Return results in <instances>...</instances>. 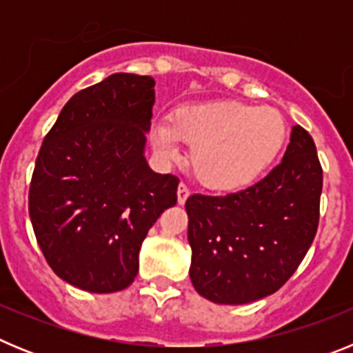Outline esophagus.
Masks as SVG:
<instances>
[{
    "label": "esophagus",
    "mask_w": 353,
    "mask_h": 353,
    "mask_svg": "<svg viewBox=\"0 0 353 353\" xmlns=\"http://www.w3.org/2000/svg\"><path fill=\"white\" fill-rule=\"evenodd\" d=\"M176 194H179V203L183 205L187 201V198L191 196V189H189V187L182 182L179 185V191H176Z\"/></svg>",
    "instance_id": "34e87169"
}]
</instances>
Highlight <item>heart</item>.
I'll return each mask as SVG.
<instances>
[{"instance_id":"heart-1","label":"heart","mask_w":353,"mask_h":353,"mask_svg":"<svg viewBox=\"0 0 353 353\" xmlns=\"http://www.w3.org/2000/svg\"><path fill=\"white\" fill-rule=\"evenodd\" d=\"M288 129L274 108L219 101L180 108L173 120H159L152 145L162 157L191 145L194 174L212 191L232 192L252 185L281 154Z\"/></svg>"}]
</instances>
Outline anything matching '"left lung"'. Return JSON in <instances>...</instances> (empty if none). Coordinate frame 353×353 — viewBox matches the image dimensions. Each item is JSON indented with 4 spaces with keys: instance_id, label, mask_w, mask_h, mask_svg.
Instances as JSON below:
<instances>
[{
    "instance_id": "left-lung-1",
    "label": "left lung",
    "mask_w": 353,
    "mask_h": 353,
    "mask_svg": "<svg viewBox=\"0 0 353 353\" xmlns=\"http://www.w3.org/2000/svg\"><path fill=\"white\" fill-rule=\"evenodd\" d=\"M323 171L307 130L295 125L281 164L226 196L185 201L191 281L217 304H248L281 288L313 244Z\"/></svg>"
}]
</instances>
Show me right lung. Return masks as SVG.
Returning a JSON list of instances; mask_svg holds the SVG:
<instances>
[{
	"label": "right lung",
	"mask_w": 353,
	"mask_h": 353,
	"mask_svg": "<svg viewBox=\"0 0 353 353\" xmlns=\"http://www.w3.org/2000/svg\"><path fill=\"white\" fill-rule=\"evenodd\" d=\"M154 86V77L120 72L81 90L40 146L31 224L49 267L76 288H127L146 233L176 203L179 179L145 159Z\"/></svg>",
	"instance_id": "1"
}]
</instances>
